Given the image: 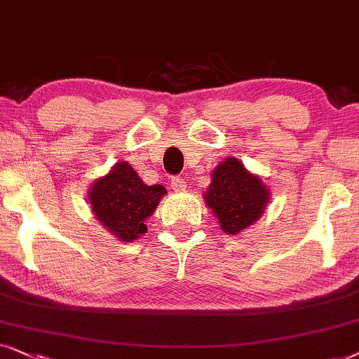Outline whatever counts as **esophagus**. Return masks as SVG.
I'll return each mask as SVG.
<instances>
[{"label":"esophagus","mask_w":359,"mask_h":359,"mask_svg":"<svg viewBox=\"0 0 359 359\" xmlns=\"http://www.w3.org/2000/svg\"><path fill=\"white\" fill-rule=\"evenodd\" d=\"M170 187L172 190H175V192H184V190L187 189V182H185V179H182V177H172Z\"/></svg>","instance_id":"1"}]
</instances>
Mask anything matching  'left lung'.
<instances>
[{
  "label": "left lung",
  "mask_w": 359,
  "mask_h": 359,
  "mask_svg": "<svg viewBox=\"0 0 359 359\" xmlns=\"http://www.w3.org/2000/svg\"><path fill=\"white\" fill-rule=\"evenodd\" d=\"M269 190L257 175L246 170L235 157H228L212 174L203 198L228 235H236L257 222L269 202Z\"/></svg>",
  "instance_id": "1"
}]
</instances>
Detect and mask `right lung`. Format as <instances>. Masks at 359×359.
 I'll return each instance as SVG.
<instances>
[{
	"mask_svg": "<svg viewBox=\"0 0 359 359\" xmlns=\"http://www.w3.org/2000/svg\"><path fill=\"white\" fill-rule=\"evenodd\" d=\"M167 194L162 185H146L126 161L116 162L88 192L95 218L119 241H135L146 233V219Z\"/></svg>",
	"mask_w": 359,
	"mask_h": 359,
	"instance_id": "right-lung-1",
	"label": "right lung"
}]
</instances>
